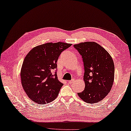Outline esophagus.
Here are the masks:
<instances>
[{"label":"esophagus","instance_id":"34e87169","mask_svg":"<svg viewBox=\"0 0 131 131\" xmlns=\"http://www.w3.org/2000/svg\"><path fill=\"white\" fill-rule=\"evenodd\" d=\"M74 82V79H72V80H70V81H68V82L69 84H72V83H73V82Z\"/></svg>","mask_w":131,"mask_h":131}]
</instances>
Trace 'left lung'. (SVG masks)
I'll list each match as a JSON object with an SVG mask.
<instances>
[{"mask_svg": "<svg viewBox=\"0 0 131 131\" xmlns=\"http://www.w3.org/2000/svg\"><path fill=\"white\" fill-rule=\"evenodd\" d=\"M84 64L85 88L78 95L89 104L99 102L111 90L114 80V64L106 50L95 42L74 45Z\"/></svg>", "mask_w": 131, "mask_h": 131, "instance_id": "1", "label": "left lung"}]
</instances>
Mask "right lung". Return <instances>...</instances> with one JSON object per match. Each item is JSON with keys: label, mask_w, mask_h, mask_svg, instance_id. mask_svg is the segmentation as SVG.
<instances>
[{"label": "right lung", "mask_w": 131, "mask_h": 131, "mask_svg": "<svg viewBox=\"0 0 131 131\" xmlns=\"http://www.w3.org/2000/svg\"><path fill=\"white\" fill-rule=\"evenodd\" d=\"M71 46L63 42L47 43L33 48L26 56L20 72L21 84L33 101L45 104L57 97L63 85L57 78V62L62 52Z\"/></svg>", "instance_id": "obj_1"}]
</instances>
